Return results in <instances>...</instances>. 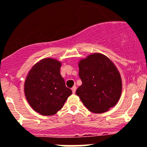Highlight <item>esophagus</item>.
<instances>
[{"mask_svg": "<svg viewBox=\"0 0 147 147\" xmlns=\"http://www.w3.org/2000/svg\"><path fill=\"white\" fill-rule=\"evenodd\" d=\"M72 93H74V94H75V91H76V86H74L72 88Z\"/></svg>", "mask_w": 147, "mask_h": 147, "instance_id": "obj_1", "label": "esophagus"}]
</instances>
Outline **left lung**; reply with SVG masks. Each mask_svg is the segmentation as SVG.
<instances>
[{
    "label": "left lung",
    "instance_id": "8db88e82",
    "mask_svg": "<svg viewBox=\"0 0 147 147\" xmlns=\"http://www.w3.org/2000/svg\"><path fill=\"white\" fill-rule=\"evenodd\" d=\"M81 86L76 90L90 112L103 113L117 104L122 92V81L115 63L101 53H92L79 61Z\"/></svg>",
    "mask_w": 147,
    "mask_h": 147
}]
</instances>
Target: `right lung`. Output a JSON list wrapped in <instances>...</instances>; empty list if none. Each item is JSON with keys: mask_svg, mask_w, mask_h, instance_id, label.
<instances>
[{"mask_svg": "<svg viewBox=\"0 0 147 147\" xmlns=\"http://www.w3.org/2000/svg\"><path fill=\"white\" fill-rule=\"evenodd\" d=\"M61 62L46 58L37 62L29 71L24 82V94L35 112L53 115L63 107L72 90L66 86L60 73Z\"/></svg>", "mask_w": 147, "mask_h": 147, "instance_id": "1", "label": "right lung"}]
</instances>
